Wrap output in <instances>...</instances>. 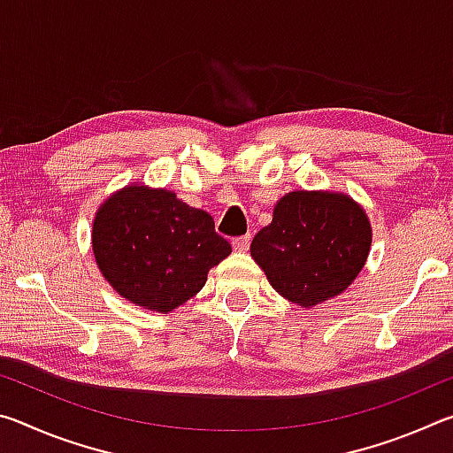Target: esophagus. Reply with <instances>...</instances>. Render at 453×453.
<instances>
[{"label": "esophagus", "mask_w": 453, "mask_h": 453, "mask_svg": "<svg viewBox=\"0 0 453 453\" xmlns=\"http://www.w3.org/2000/svg\"><path fill=\"white\" fill-rule=\"evenodd\" d=\"M250 235H242V237H235V240L232 242V248L235 251H248L250 250Z\"/></svg>", "instance_id": "esophagus-1"}]
</instances>
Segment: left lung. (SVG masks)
Returning <instances> with one entry per match:
<instances>
[{"label":"left lung","mask_w":453,"mask_h":453,"mask_svg":"<svg viewBox=\"0 0 453 453\" xmlns=\"http://www.w3.org/2000/svg\"><path fill=\"white\" fill-rule=\"evenodd\" d=\"M372 224L340 191H289L272 224L251 242V257L281 297L310 310L346 291L367 262Z\"/></svg>","instance_id":"8db88e82"}]
</instances>
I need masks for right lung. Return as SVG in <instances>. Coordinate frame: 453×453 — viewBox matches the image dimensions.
<instances>
[{"label":"right lung","mask_w":453,"mask_h":453,"mask_svg":"<svg viewBox=\"0 0 453 453\" xmlns=\"http://www.w3.org/2000/svg\"><path fill=\"white\" fill-rule=\"evenodd\" d=\"M91 250L99 272L121 297L159 313L194 297L211 267L232 254L208 211L140 181L99 205Z\"/></svg>","instance_id":"right-lung-1"}]
</instances>
